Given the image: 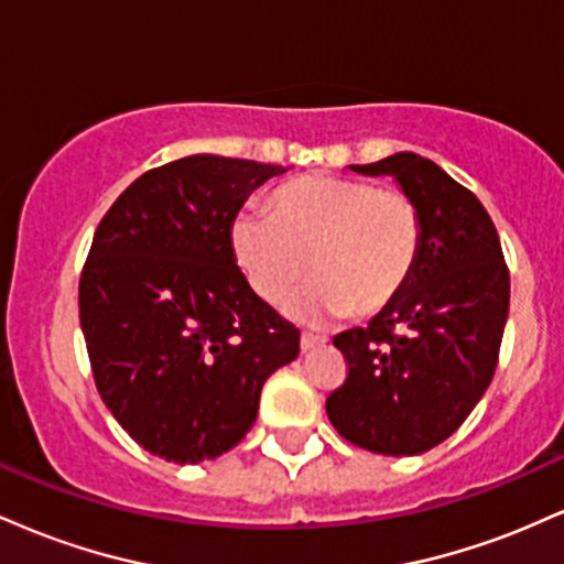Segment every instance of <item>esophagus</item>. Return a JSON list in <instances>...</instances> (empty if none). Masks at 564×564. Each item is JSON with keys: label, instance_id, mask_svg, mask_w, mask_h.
<instances>
[{"label": "esophagus", "instance_id": "obj_1", "mask_svg": "<svg viewBox=\"0 0 564 564\" xmlns=\"http://www.w3.org/2000/svg\"><path fill=\"white\" fill-rule=\"evenodd\" d=\"M326 336H318V334H310V332H304L302 334V339H300V345H302V352H310V349H315V347H323L326 345Z\"/></svg>", "mask_w": 564, "mask_h": 564}]
</instances>
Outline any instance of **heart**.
I'll use <instances>...</instances> for the list:
<instances>
[{
    "instance_id": "1",
    "label": "heart",
    "mask_w": 564,
    "mask_h": 564,
    "mask_svg": "<svg viewBox=\"0 0 564 564\" xmlns=\"http://www.w3.org/2000/svg\"><path fill=\"white\" fill-rule=\"evenodd\" d=\"M232 254L264 302H281L313 270L318 281L289 304L296 318H358L403 294L422 251V215L400 187L307 174L278 187L270 217L241 212Z\"/></svg>"
}]
</instances>
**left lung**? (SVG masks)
Here are the masks:
<instances>
[{
  "label": "left lung",
  "mask_w": 564,
  "mask_h": 564,
  "mask_svg": "<svg viewBox=\"0 0 564 564\" xmlns=\"http://www.w3.org/2000/svg\"><path fill=\"white\" fill-rule=\"evenodd\" d=\"M349 170L390 174L416 200L422 251L398 300L334 336L349 371L326 413L358 448L416 456L451 437L494 379L509 268L485 206L435 161L403 151Z\"/></svg>",
  "instance_id": "1"
}]
</instances>
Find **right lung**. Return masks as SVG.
Instances as JSON below:
<instances>
[{
  "instance_id": "add662e5",
  "label": "right lung",
  "mask_w": 564,
  "mask_h": 564,
  "mask_svg": "<svg viewBox=\"0 0 564 564\" xmlns=\"http://www.w3.org/2000/svg\"><path fill=\"white\" fill-rule=\"evenodd\" d=\"M286 170L196 153L140 174L97 225L79 321L102 403L174 464L223 456L251 430L262 384L300 355V328L254 294L230 228Z\"/></svg>"
}]
</instances>
